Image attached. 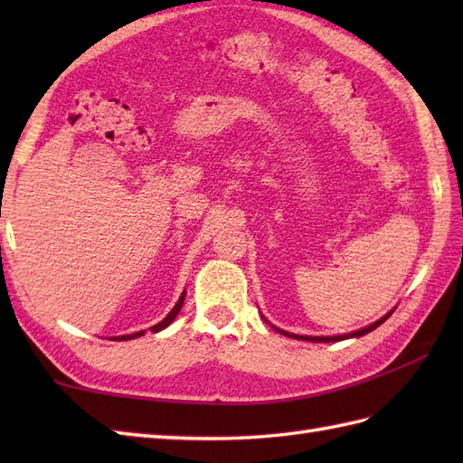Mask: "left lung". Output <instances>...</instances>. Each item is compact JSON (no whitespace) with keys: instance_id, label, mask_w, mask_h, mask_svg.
I'll return each instance as SVG.
<instances>
[{"instance_id":"left-lung-1","label":"left lung","mask_w":463,"mask_h":463,"mask_svg":"<svg viewBox=\"0 0 463 463\" xmlns=\"http://www.w3.org/2000/svg\"><path fill=\"white\" fill-rule=\"evenodd\" d=\"M392 312H394V310L386 312L380 320L372 322V324H368V326H364V328H360V330H354V332H348V334H336V336H300V334H292V332H287V330H280L279 326H272V324H270L267 318H264V317H262V318H264V322L270 324V326H272L274 330H277L279 334H282V336H288V338H294V340H307V342H340V340H348V338H360V336H364V334L376 330V328L380 326V324H383V322H386V320L390 318Z\"/></svg>"}]
</instances>
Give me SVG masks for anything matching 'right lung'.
Returning a JSON list of instances; mask_svg holds the SVG:
<instances>
[{"mask_svg": "<svg viewBox=\"0 0 463 463\" xmlns=\"http://www.w3.org/2000/svg\"><path fill=\"white\" fill-rule=\"evenodd\" d=\"M184 294H186V292L183 290V292H181V297H179V300H176V304L173 307V310H171L169 314H166V317H165L159 324H155V326H151V330H153V332H161L163 328L169 326V324L176 318V314H179V312H181V308H183ZM143 334H145V330H139V332H135V334H123V336H113L111 340H133V338H139V336H143Z\"/></svg>", "mask_w": 463, "mask_h": 463, "instance_id": "obj_1", "label": "right lung"}]
</instances>
